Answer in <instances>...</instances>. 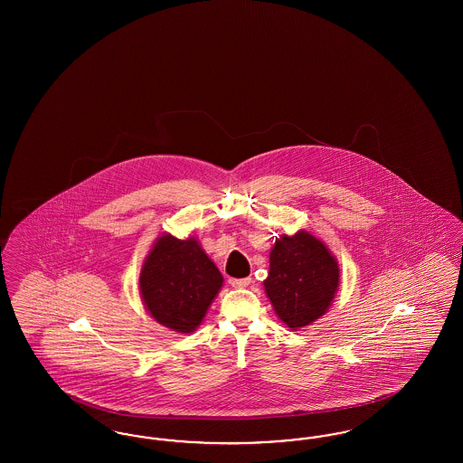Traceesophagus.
<instances>
[{"mask_svg":"<svg viewBox=\"0 0 463 463\" xmlns=\"http://www.w3.org/2000/svg\"><path fill=\"white\" fill-rule=\"evenodd\" d=\"M251 283V278H242V279H229V285L234 288L248 287Z\"/></svg>","mask_w":463,"mask_h":463,"instance_id":"1","label":"esophagus"}]
</instances>
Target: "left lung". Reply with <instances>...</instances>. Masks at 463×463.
<instances>
[{
	"label": "left lung",
	"instance_id": "obj_1",
	"mask_svg": "<svg viewBox=\"0 0 463 463\" xmlns=\"http://www.w3.org/2000/svg\"><path fill=\"white\" fill-rule=\"evenodd\" d=\"M340 267L330 248L300 229L281 234L269 255L267 298L278 317L291 330H300L323 317L338 291Z\"/></svg>",
	"mask_w": 463,
	"mask_h": 463
}]
</instances>
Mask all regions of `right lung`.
<instances>
[{"instance_id": "1", "label": "right lung", "mask_w": 463, "mask_h": 463, "mask_svg": "<svg viewBox=\"0 0 463 463\" xmlns=\"http://www.w3.org/2000/svg\"><path fill=\"white\" fill-rule=\"evenodd\" d=\"M223 278L196 238L161 234L138 278L146 310L161 326L193 333L221 291Z\"/></svg>"}]
</instances>
